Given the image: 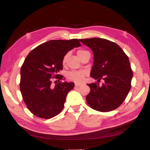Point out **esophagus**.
Returning <instances> with one entry per match:
<instances>
[{
  "label": "esophagus",
  "instance_id": "obj_1",
  "mask_svg": "<svg viewBox=\"0 0 150 150\" xmlns=\"http://www.w3.org/2000/svg\"><path fill=\"white\" fill-rule=\"evenodd\" d=\"M82 84H79V83H75V86H76V87H79V86H81Z\"/></svg>",
  "mask_w": 150,
  "mask_h": 150
}]
</instances>
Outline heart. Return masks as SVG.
I'll return each mask as SVG.
<instances>
[{"mask_svg":"<svg viewBox=\"0 0 150 150\" xmlns=\"http://www.w3.org/2000/svg\"><path fill=\"white\" fill-rule=\"evenodd\" d=\"M84 52H86V51H84V50L80 49V50H78V52H77V54H78V56L79 57L81 54H82ZM68 57H69V53H67L66 55L63 57V59H62L63 64H65L66 63ZM86 75H87V72L86 71H71L67 74V78L71 81H74V82L77 83H81L84 81Z\"/></svg>","mask_w":150,"mask_h":150,"instance_id":"obj_1","label":"heart"}]
</instances>
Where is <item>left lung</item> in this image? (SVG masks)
<instances>
[{
  "instance_id": "1",
  "label": "left lung",
  "mask_w": 150,
  "mask_h": 150,
  "mask_svg": "<svg viewBox=\"0 0 150 150\" xmlns=\"http://www.w3.org/2000/svg\"><path fill=\"white\" fill-rule=\"evenodd\" d=\"M94 54L90 76L98 83L88 84L90 93L86 98L94 110L108 112L115 110L123 103L131 89L133 71L128 57L117 44L102 38L79 39Z\"/></svg>"
}]
</instances>
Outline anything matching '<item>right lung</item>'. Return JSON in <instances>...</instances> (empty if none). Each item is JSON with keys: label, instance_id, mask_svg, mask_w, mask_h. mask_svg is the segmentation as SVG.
<instances>
[{"label": "right lung", "instance_id": "add662e5", "mask_svg": "<svg viewBox=\"0 0 150 150\" xmlns=\"http://www.w3.org/2000/svg\"><path fill=\"white\" fill-rule=\"evenodd\" d=\"M81 46L77 39L51 40L36 47L26 57L21 69L20 89L27 107L35 116L49 119L62 111L74 83L56 81L54 85L52 79H62L59 74L63 67V57Z\"/></svg>", "mask_w": 150, "mask_h": 150}]
</instances>
